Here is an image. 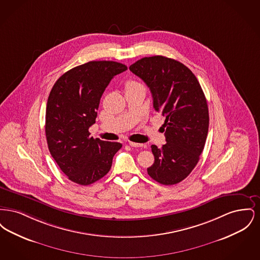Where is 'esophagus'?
Masks as SVG:
<instances>
[{"label": "esophagus", "instance_id": "obj_1", "mask_svg": "<svg viewBox=\"0 0 260 260\" xmlns=\"http://www.w3.org/2000/svg\"><path fill=\"white\" fill-rule=\"evenodd\" d=\"M128 144L132 147H142L143 146V144H141V143H136V142H132V141H129Z\"/></svg>", "mask_w": 260, "mask_h": 260}]
</instances>
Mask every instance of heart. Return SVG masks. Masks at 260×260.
Returning <instances> with one entry per match:
<instances>
[{"mask_svg": "<svg viewBox=\"0 0 260 260\" xmlns=\"http://www.w3.org/2000/svg\"><path fill=\"white\" fill-rule=\"evenodd\" d=\"M137 86H141V85L138 84V83H136L135 81H128V82L126 83V89H127V88H131V87H137Z\"/></svg>", "mask_w": 260, "mask_h": 260, "instance_id": "b5f03b06", "label": "heart"}]
</instances>
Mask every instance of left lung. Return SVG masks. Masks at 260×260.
Masks as SVG:
<instances>
[{
  "mask_svg": "<svg viewBox=\"0 0 260 260\" xmlns=\"http://www.w3.org/2000/svg\"><path fill=\"white\" fill-rule=\"evenodd\" d=\"M150 88L155 110L166 118V141L151 145L155 157L147 169L162 185L179 183L200 160L209 132V108L196 76L181 62L161 55L143 57L129 66Z\"/></svg>",
  "mask_w": 260,
  "mask_h": 260,
  "instance_id": "1",
  "label": "left lung"
}]
</instances>
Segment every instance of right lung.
<instances>
[{
  "instance_id": "right-lung-1",
  "label": "right lung",
  "mask_w": 260,
  "mask_h": 260,
  "mask_svg": "<svg viewBox=\"0 0 260 260\" xmlns=\"http://www.w3.org/2000/svg\"><path fill=\"white\" fill-rule=\"evenodd\" d=\"M127 67L119 62L89 61L62 75L50 90L46 111V136L50 155L77 184L89 185L110 171L119 142L89 136L100 99L116 76Z\"/></svg>"
}]
</instances>
